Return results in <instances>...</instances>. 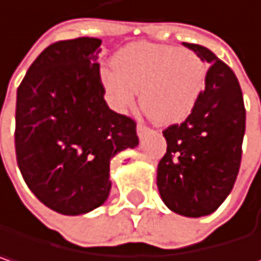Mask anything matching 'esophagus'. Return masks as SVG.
Returning a JSON list of instances; mask_svg holds the SVG:
<instances>
[{
	"label": "esophagus",
	"mask_w": 261,
	"mask_h": 261,
	"mask_svg": "<svg viewBox=\"0 0 261 261\" xmlns=\"http://www.w3.org/2000/svg\"><path fill=\"white\" fill-rule=\"evenodd\" d=\"M148 131H149V127H146V125H145V124H142V122H139V124H137V134H139V137H140V139H142Z\"/></svg>",
	"instance_id": "esophagus-1"
}]
</instances>
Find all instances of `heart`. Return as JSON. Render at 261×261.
<instances>
[{"mask_svg": "<svg viewBox=\"0 0 261 261\" xmlns=\"http://www.w3.org/2000/svg\"><path fill=\"white\" fill-rule=\"evenodd\" d=\"M103 70L101 81L109 101L119 112L127 110L140 91L143 112L160 125H172L191 115L206 86L207 68L190 49L167 44L134 43Z\"/></svg>", "mask_w": 261, "mask_h": 261, "instance_id": "b5f03b06", "label": "heart"}]
</instances>
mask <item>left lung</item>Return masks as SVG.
<instances>
[{
	"instance_id": "8db88e82",
	"label": "left lung",
	"mask_w": 261,
	"mask_h": 261,
	"mask_svg": "<svg viewBox=\"0 0 261 261\" xmlns=\"http://www.w3.org/2000/svg\"><path fill=\"white\" fill-rule=\"evenodd\" d=\"M184 46L209 64L206 86L191 115L163 131L167 151L158 163L156 185L170 211L197 218L217 211L236 182L245 105L241 85L225 62L200 44Z\"/></svg>"
}]
</instances>
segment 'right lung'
I'll return each instance as SVG.
<instances>
[{
  "mask_svg": "<svg viewBox=\"0 0 261 261\" xmlns=\"http://www.w3.org/2000/svg\"><path fill=\"white\" fill-rule=\"evenodd\" d=\"M100 46L92 37L47 46L17 88L19 170L37 199L64 215L101 206L112 187L110 160L139 145L134 119L105 100Z\"/></svg>",
  "mask_w": 261,
  "mask_h": 261,
  "instance_id": "add662e5",
  "label": "right lung"
}]
</instances>
